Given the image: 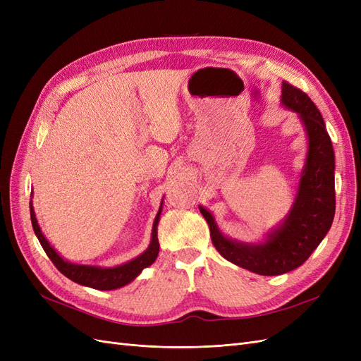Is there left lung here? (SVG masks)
<instances>
[{
    "instance_id": "8db88e82",
    "label": "left lung",
    "mask_w": 361,
    "mask_h": 361,
    "mask_svg": "<svg viewBox=\"0 0 361 361\" xmlns=\"http://www.w3.org/2000/svg\"><path fill=\"white\" fill-rule=\"evenodd\" d=\"M281 104L300 114L309 137L298 194L286 221L271 232L264 244H241L226 238L212 215L199 206L218 253L260 276L285 274L302 265L329 233L336 211L334 150L319 110L307 94L288 81H283Z\"/></svg>"
}]
</instances>
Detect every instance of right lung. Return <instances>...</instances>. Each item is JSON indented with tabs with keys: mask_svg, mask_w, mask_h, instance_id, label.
<instances>
[{
	"mask_svg": "<svg viewBox=\"0 0 361 361\" xmlns=\"http://www.w3.org/2000/svg\"><path fill=\"white\" fill-rule=\"evenodd\" d=\"M161 211H162V203H161L159 211L155 216L154 228H152L150 245L143 255H140L134 260H130V262H128V264H123V265H118L114 268H101V267H89V265H75V264H71V262L63 260L57 255V251L49 245L45 236L42 235V231H40V227L36 220V215H35V209H32V206L30 203V215H31L32 228H35V233L39 239V243H40L42 248L45 250V253L48 255L52 264L56 265V268L61 272L63 276H66L72 281L80 283V285H82V286H89V288L99 289V290H111V289L122 288V286L128 285V283L133 281L146 267L154 264L158 253H159L157 227H158Z\"/></svg>",
	"mask_w": 361,
	"mask_h": 361,
	"instance_id": "1",
	"label": "right lung"
}]
</instances>
